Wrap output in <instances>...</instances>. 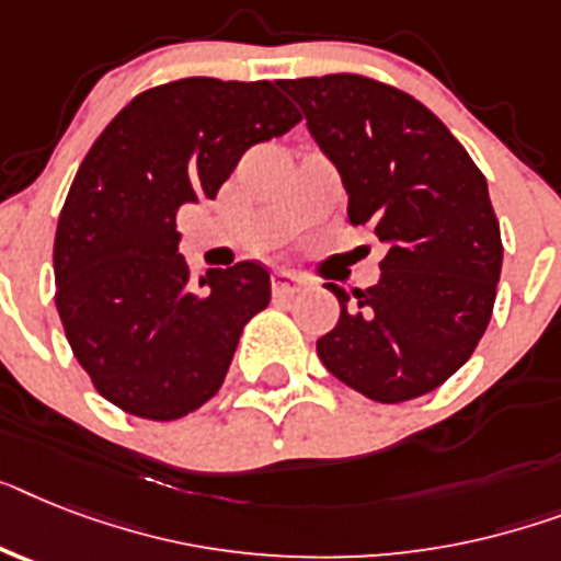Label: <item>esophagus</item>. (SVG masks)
Segmentation results:
<instances>
[{
    "label": "esophagus",
    "instance_id": "obj_1",
    "mask_svg": "<svg viewBox=\"0 0 561 561\" xmlns=\"http://www.w3.org/2000/svg\"><path fill=\"white\" fill-rule=\"evenodd\" d=\"M304 286H307V280H304V275H298V272L280 270V272H275V277H272V289H275V298H289V295L300 291Z\"/></svg>",
    "mask_w": 561,
    "mask_h": 561
}]
</instances>
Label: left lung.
Instances as JSON below:
<instances>
[{
    "label": "left lung",
    "instance_id": "1",
    "mask_svg": "<svg viewBox=\"0 0 561 561\" xmlns=\"http://www.w3.org/2000/svg\"><path fill=\"white\" fill-rule=\"evenodd\" d=\"M350 194V224L387 254L369 289L344 291L318 355L360 396L401 404L442 387L488 330L502 231L488 180L415 96L358 73L284 80Z\"/></svg>",
    "mask_w": 561,
    "mask_h": 561
}]
</instances>
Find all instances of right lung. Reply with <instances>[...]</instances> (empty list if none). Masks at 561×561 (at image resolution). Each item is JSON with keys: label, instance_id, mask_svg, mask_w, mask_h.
<instances>
[{"label": "right lung", "instance_id": "1", "mask_svg": "<svg viewBox=\"0 0 561 561\" xmlns=\"http://www.w3.org/2000/svg\"><path fill=\"white\" fill-rule=\"evenodd\" d=\"M295 123L272 82L188 77L137 94L96 137L59 215L54 277L65 337L114 407L174 421L220 390L272 280L240 261L194 284L178 208L215 201L247 148Z\"/></svg>", "mask_w": 561, "mask_h": 561}]
</instances>
